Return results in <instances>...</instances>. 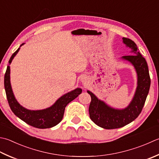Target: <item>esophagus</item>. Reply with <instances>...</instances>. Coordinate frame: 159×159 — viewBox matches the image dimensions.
Returning <instances> with one entry per match:
<instances>
[{
  "mask_svg": "<svg viewBox=\"0 0 159 159\" xmlns=\"http://www.w3.org/2000/svg\"><path fill=\"white\" fill-rule=\"evenodd\" d=\"M81 80H82V81H83V82H84V81H86L87 78H86L85 76H83V77L81 78Z\"/></svg>",
  "mask_w": 159,
  "mask_h": 159,
  "instance_id": "obj_1",
  "label": "esophagus"
}]
</instances>
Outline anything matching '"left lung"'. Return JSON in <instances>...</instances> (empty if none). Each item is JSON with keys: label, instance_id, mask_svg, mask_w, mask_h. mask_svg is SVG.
<instances>
[{"label": "left lung", "instance_id": "left-lung-1", "mask_svg": "<svg viewBox=\"0 0 159 159\" xmlns=\"http://www.w3.org/2000/svg\"><path fill=\"white\" fill-rule=\"evenodd\" d=\"M123 40L127 48L132 49L133 55L124 56L122 58L134 66L138 76V86L132 102L123 110L109 107L103 101L98 100L93 93L88 91L92 98L89 107L90 119L96 125L104 129L120 128L135 120L141 112L150 88L151 80L145 58L133 40L127 38H123Z\"/></svg>", "mask_w": 159, "mask_h": 159}]
</instances>
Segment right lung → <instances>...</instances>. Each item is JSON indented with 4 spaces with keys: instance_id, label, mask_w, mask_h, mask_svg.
I'll list each match as a JSON object with an SVG mask.
<instances>
[{
    "instance_id": "add662e5",
    "label": "right lung",
    "mask_w": 159,
    "mask_h": 159,
    "mask_svg": "<svg viewBox=\"0 0 159 159\" xmlns=\"http://www.w3.org/2000/svg\"><path fill=\"white\" fill-rule=\"evenodd\" d=\"M23 45V43L21 45ZM19 49L20 48H18L11 55L9 61V65L11 63L12 59L19 51ZM9 74H10V67L7 66L5 74L4 85L9 107L16 116L28 125L36 127V128L46 129L57 125L63 119L65 109L67 105L74 99H75L82 92L81 89L76 88L73 91L68 92L67 94L61 96L50 107L42 110H29L22 107L16 100L11 89Z\"/></svg>"
}]
</instances>
